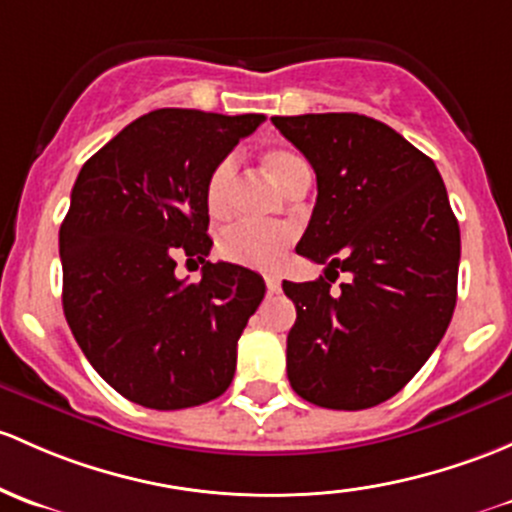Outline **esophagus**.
<instances>
[{"label": "esophagus", "instance_id": "1", "mask_svg": "<svg viewBox=\"0 0 512 512\" xmlns=\"http://www.w3.org/2000/svg\"><path fill=\"white\" fill-rule=\"evenodd\" d=\"M265 284H267V294H277L279 289H282V282H279V277H274V274H267Z\"/></svg>", "mask_w": 512, "mask_h": 512}]
</instances>
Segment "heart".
<instances>
[{
  "label": "heart",
  "mask_w": 512,
  "mask_h": 512,
  "mask_svg": "<svg viewBox=\"0 0 512 512\" xmlns=\"http://www.w3.org/2000/svg\"><path fill=\"white\" fill-rule=\"evenodd\" d=\"M262 166H265L267 176L284 193L309 174L306 161L294 152H289V149H267L262 154ZM235 179H238V164H235L233 157H225L215 164V169L206 181V208L213 218H225L230 208H233ZM289 242H292V230L289 228H265V225L238 223L230 225L220 235L218 252L225 260L235 262V265L252 267V270H270V267L279 265Z\"/></svg>",
  "instance_id": "1"
}]
</instances>
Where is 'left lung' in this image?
Instances as JSON below:
<instances>
[{"label":"left lung","mask_w":512,"mask_h":512,"mask_svg":"<svg viewBox=\"0 0 512 512\" xmlns=\"http://www.w3.org/2000/svg\"><path fill=\"white\" fill-rule=\"evenodd\" d=\"M316 171L314 213L297 252L326 277L284 282L294 392L328 410L390 400L439 346L456 306L461 235L427 154L355 115L272 117ZM352 277L330 292V272Z\"/></svg>","instance_id":"obj_1"}]
</instances>
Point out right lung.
Masks as SVG:
<instances>
[{
	"label": "right lung",
	"mask_w": 512,
	"mask_h": 512,
	"mask_svg": "<svg viewBox=\"0 0 512 512\" xmlns=\"http://www.w3.org/2000/svg\"><path fill=\"white\" fill-rule=\"evenodd\" d=\"M265 115L164 107L112 137L80 169L58 235L63 314L107 385L149 410L228 390L238 338L265 299L260 274L208 262L206 181ZM201 261V283L173 274Z\"/></svg>",
	"instance_id": "1"
}]
</instances>
